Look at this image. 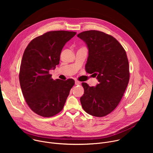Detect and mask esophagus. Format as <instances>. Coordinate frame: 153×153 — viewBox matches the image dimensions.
<instances>
[{
  "label": "esophagus",
  "mask_w": 153,
  "mask_h": 153,
  "mask_svg": "<svg viewBox=\"0 0 153 153\" xmlns=\"http://www.w3.org/2000/svg\"><path fill=\"white\" fill-rule=\"evenodd\" d=\"M80 83H81V82H79V81H78V80H76V81H75V85H80Z\"/></svg>",
  "instance_id": "34e87169"
}]
</instances>
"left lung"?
Segmentation results:
<instances>
[{
  "label": "left lung",
  "mask_w": 153,
  "mask_h": 153,
  "mask_svg": "<svg viewBox=\"0 0 153 153\" xmlns=\"http://www.w3.org/2000/svg\"><path fill=\"white\" fill-rule=\"evenodd\" d=\"M77 37L88 48L86 71L97 77L99 82L96 86L82 83L84 88V94L80 97L82 106L90 115L105 116L119 105L129 82L126 51L114 37L102 31H86Z\"/></svg>",
  "instance_id": "1"
}]
</instances>
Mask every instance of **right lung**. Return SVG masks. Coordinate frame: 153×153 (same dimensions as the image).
I'll use <instances>...</instances> for the list:
<instances>
[{
	"mask_svg": "<svg viewBox=\"0 0 153 153\" xmlns=\"http://www.w3.org/2000/svg\"><path fill=\"white\" fill-rule=\"evenodd\" d=\"M76 33L49 31L33 39L20 64L19 82L25 101L37 114L50 117L60 112L74 85L72 79L53 80L49 71L59 63L62 50Z\"/></svg>",
	"mask_w": 153,
	"mask_h": 153,
	"instance_id": "obj_1",
	"label": "right lung"
}]
</instances>
